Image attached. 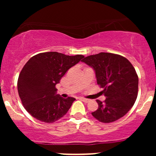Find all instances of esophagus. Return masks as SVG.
Instances as JSON below:
<instances>
[{
  "label": "esophagus",
  "mask_w": 156,
  "mask_h": 156,
  "mask_svg": "<svg viewBox=\"0 0 156 156\" xmlns=\"http://www.w3.org/2000/svg\"><path fill=\"white\" fill-rule=\"evenodd\" d=\"M80 99L83 102H84V103H89V102L90 101V100L89 99H86V98H80Z\"/></svg>",
  "instance_id": "obj_1"
}]
</instances>
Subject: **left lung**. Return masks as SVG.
I'll return each mask as SVG.
<instances>
[{
  "instance_id": "8db88e82",
  "label": "left lung",
  "mask_w": 156,
  "mask_h": 156,
  "mask_svg": "<svg viewBox=\"0 0 156 156\" xmlns=\"http://www.w3.org/2000/svg\"><path fill=\"white\" fill-rule=\"evenodd\" d=\"M82 62L94 69L97 83L106 98L103 102L97 100L98 108L92 113L93 117L110 123L125 116L138 95L139 78L132 64L125 57L111 53L89 55Z\"/></svg>"
}]
</instances>
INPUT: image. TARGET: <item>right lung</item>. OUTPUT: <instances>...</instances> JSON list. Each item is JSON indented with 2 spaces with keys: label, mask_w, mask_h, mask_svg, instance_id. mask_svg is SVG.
Here are the masks:
<instances>
[{
  "label": "right lung",
  "mask_w": 156,
  "mask_h": 156,
  "mask_svg": "<svg viewBox=\"0 0 156 156\" xmlns=\"http://www.w3.org/2000/svg\"><path fill=\"white\" fill-rule=\"evenodd\" d=\"M83 58V55L45 52L27 62L19 75L17 90L23 106L32 117L53 123L67 114L76 99L57 94L55 85L69 68Z\"/></svg>",
  "instance_id": "1"
}]
</instances>
